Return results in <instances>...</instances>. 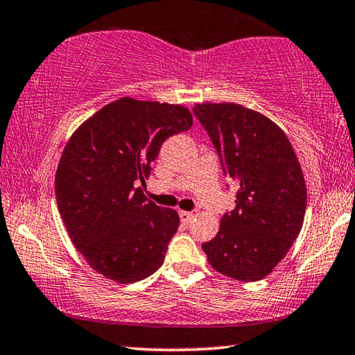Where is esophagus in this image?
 <instances>
[{"label":"esophagus","mask_w":355,"mask_h":355,"mask_svg":"<svg viewBox=\"0 0 355 355\" xmlns=\"http://www.w3.org/2000/svg\"><path fill=\"white\" fill-rule=\"evenodd\" d=\"M194 218V214L193 211H184V210H180V220H182V223L188 225L191 223V220Z\"/></svg>","instance_id":"esophagus-1"}]
</instances>
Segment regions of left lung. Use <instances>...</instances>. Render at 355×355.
Returning a JSON list of instances; mask_svg holds the SVG:
<instances>
[{
	"label": "left lung",
	"instance_id": "1",
	"mask_svg": "<svg viewBox=\"0 0 355 355\" xmlns=\"http://www.w3.org/2000/svg\"><path fill=\"white\" fill-rule=\"evenodd\" d=\"M196 118L218 151L226 177L239 184L236 209L202 244L210 266L242 282L271 274L298 237L306 214V182L280 127L237 103H196Z\"/></svg>",
	"mask_w": 355,
	"mask_h": 355
}]
</instances>
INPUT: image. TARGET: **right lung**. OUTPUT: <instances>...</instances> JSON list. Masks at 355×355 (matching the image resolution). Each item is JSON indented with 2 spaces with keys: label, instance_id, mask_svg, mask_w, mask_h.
I'll use <instances>...</instances> for the list:
<instances>
[{
  "label": "right lung",
  "instance_id": "1",
  "mask_svg": "<svg viewBox=\"0 0 355 355\" xmlns=\"http://www.w3.org/2000/svg\"><path fill=\"white\" fill-rule=\"evenodd\" d=\"M191 125L183 105L123 97L84 121L67 141L55 173L57 205L94 271L132 284L162 266L178 214L148 200L137 184L150 177L166 139Z\"/></svg>",
  "mask_w": 355,
  "mask_h": 355
}]
</instances>
